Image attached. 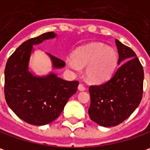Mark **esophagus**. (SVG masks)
Returning <instances> with one entry per match:
<instances>
[{"label":"esophagus","instance_id":"obj_1","mask_svg":"<svg viewBox=\"0 0 150 150\" xmlns=\"http://www.w3.org/2000/svg\"><path fill=\"white\" fill-rule=\"evenodd\" d=\"M79 90L81 91H85V90H86V87H85L83 83H79Z\"/></svg>","mask_w":150,"mask_h":150}]
</instances>
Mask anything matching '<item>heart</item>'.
Masks as SVG:
<instances>
[{
  "label": "heart",
  "mask_w": 150,
  "mask_h": 150,
  "mask_svg": "<svg viewBox=\"0 0 150 150\" xmlns=\"http://www.w3.org/2000/svg\"><path fill=\"white\" fill-rule=\"evenodd\" d=\"M118 54L112 48L102 43H91L78 48L73 53V59H67L71 71H79L78 66L86 67L85 73L89 80L99 83L108 79L118 66Z\"/></svg>",
  "instance_id": "heart-1"
}]
</instances>
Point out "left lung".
Masks as SVG:
<instances>
[{
	"mask_svg": "<svg viewBox=\"0 0 150 150\" xmlns=\"http://www.w3.org/2000/svg\"><path fill=\"white\" fill-rule=\"evenodd\" d=\"M120 64L108 81L91 85L90 118L96 123L111 127L125 120L140 104L144 91V68L131 48L117 39Z\"/></svg>",
	"mask_w": 150,
	"mask_h": 150,
	"instance_id": "left-lung-1",
	"label": "left lung"
}]
</instances>
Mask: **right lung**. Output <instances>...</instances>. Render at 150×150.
<instances>
[{
	"label": "right lung",
	"instance_id": "1",
	"mask_svg": "<svg viewBox=\"0 0 150 150\" xmlns=\"http://www.w3.org/2000/svg\"><path fill=\"white\" fill-rule=\"evenodd\" d=\"M54 32L43 33L24 42L8 58L5 67L6 102L17 116L26 123L44 125L59 116L70 97L78 90L79 81H67L51 73L44 78L28 71L33 45L54 38ZM55 68L65 67L64 60L49 54Z\"/></svg>",
	"mask_w": 150,
	"mask_h": 150
}]
</instances>
